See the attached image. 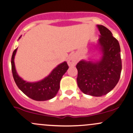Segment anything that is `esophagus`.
I'll use <instances>...</instances> for the list:
<instances>
[{
    "label": "esophagus",
    "instance_id": "34e87169",
    "mask_svg": "<svg viewBox=\"0 0 133 133\" xmlns=\"http://www.w3.org/2000/svg\"><path fill=\"white\" fill-rule=\"evenodd\" d=\"M77 62V57H76L74 55H71L69 57V59L68 61V65L69 66H74Z\"/></svg>",
    "mask_w": 133,
    "mask_h": 133
}]
</instances>
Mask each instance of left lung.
<instances>
[{
    "label": "left lung",
    "instance_id": "left-lung-1",
    "mask_svg": "<svg viewBox=\"0 0 133 133\" xmlns=\"http://www.w3.org/2000/svg\"><path fill=\"white\" fill-rule=\"evenodd\" d=\"M101 35L98 45L102 52L99 61L82 60L76 65L77 85L84 94L99 97L109 92L119 80L122 69L118 41L106 27L97 25Z\"/></svg>",
    "mask_w": 133,
    "mask_h": 133
}]
</instances>
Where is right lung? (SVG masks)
Instances as JSON below:
<instances>
[{
  "instance_id": "add662e5",
  "label": "right lung",
  "mask_w": 133,
  "mask_h": 133,
  "mask_svg": "<svg viewBox=\"0 0 133 133\" xmlns=\"http://www.w3.org/2000/svg\"><path fill=\"white\" fill-rule=\"evenodd\" d=\"M17 49L13 52L11 59L12 72L15 82L21 91L27 96L34 100L42 101L49 100L56 96L60 88V81L62 76L68 69L66 62L58 65L42 80L35 82H27L23 80L17 73L14 64V57Z\"/></svg>"
}]
</instances>
